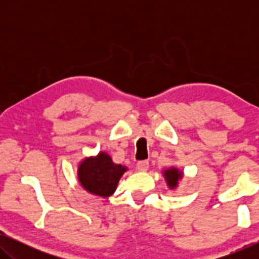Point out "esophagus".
<instances>
[{"label":"esophagus","instance_id":"obj_1","mask_svg":"<svg viewBox=\"0 0 259 259\" xmlns=\"http://www.w3.org/2000/svg\"><path fill=\"white\" fill-rule=\"evenodd\" d=\"M148 167H150V162H148V160H140V161H138L137 168L139 169V171H147Z\"/></svg>","mask_w":259,"mask_h":259}]
</instances>
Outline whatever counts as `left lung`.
<instances>
[{"mask_svg":"<svg viewBox=\"0 0 259 259\" xmlns=\"http://www.w3.org/2000/svg\"><path fill=\"white\" fill-rule=\"evenodd\" d=\"M165 178L167 180L168 186L173 189L178 184V179L182 178V173L178 172V169L176 168H169L167 171H165Z\"/></svg>","mask_w":259,"mask_h":259,"instance_id":"1","label":"left lung"}]
</instances>
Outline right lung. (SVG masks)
I'll return each instance as SVG.
<instances>
[{
	"mask_svg": "<svg viewBox=\"0 0 259 259\" xmlns=\"http://www.w3.org/2000/svg\"><path fill=\"white\" fill-rule=\"evenodd\" d=\"M126 168L116 165L104 152L98 157L84 159L79 167V180L84 189L101 197H108L114 192L119 179Z\"/></svg>",
	"mask_w": 259,
	"mask_h": 259,
	"instance_id": "add662e5",
	"label": "right lung"
}]
</instances>
